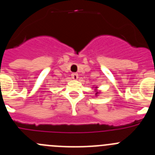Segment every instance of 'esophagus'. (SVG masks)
<instances>
[{"label":"esophagus","instance_id":"esophagus-1","mask_svg":"<svg viewBox=\"0 0 155 155\" xmlns=\"http://www.w3.org/2000/svg\"><path fill=\"white\" fill-rule=\"evenodd\" d=\"M71 76H72V79H73L74 80H76V79H78V77H79V76H78V74H77V73H72Z\"/></svg>","mask_w":155,"mask_h":155}]
</instances>
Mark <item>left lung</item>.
<instances>
[{
  "label": "left lung",
  "instance_id": "1",
  "mask_svg": "<svg viewBox=\"0 0 155 155\" xmlns=\"http://www.w3.org/2000/svg\"><path fill=\"white\" fill-rule=\"evenodd\" d=\"M97 87H95V91H96V93H95V96H97V94H99V93H100V91H97Z\"/></svg>",
  "mask_w": 155,
  "mask_h": 155
}]
</instances>
